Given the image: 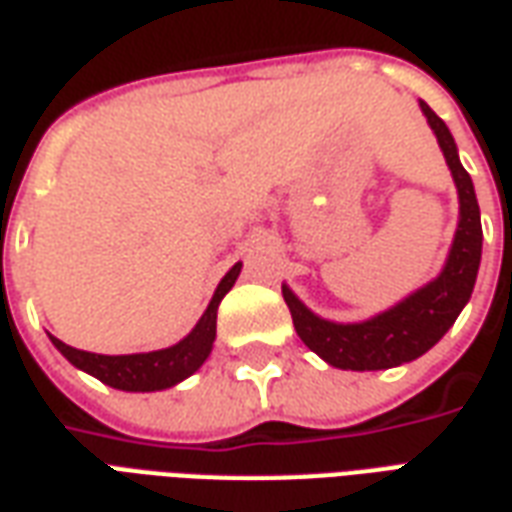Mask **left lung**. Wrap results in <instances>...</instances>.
<instances>
[{
	"label": "left lung",
	"mask_w": 512,
	"mask_h": 512,
	"mask_svg": "<svg viewBox=\"0 0 512 512\" xmlns=\"http://www.w3.org/2000/svg\"><path fill=\"white\" fill-rule=\"evenodd\" d=\"M420 108L445 152L447 166L453 171L455 188H458V201H461V220H458L453 251L442 275L417 294L406 297L401 305L360 324L324 322L283 286V300L292 311L294 330L302 343L322 360L343 371H382V368L409 363L414 357L425 354L453 327L475 289L480 248H483L475 188L458 160L455 141L445 122L436 117L428 103H420Z\"/></svg>",
	"instance_id": "1"
}]
</instances>
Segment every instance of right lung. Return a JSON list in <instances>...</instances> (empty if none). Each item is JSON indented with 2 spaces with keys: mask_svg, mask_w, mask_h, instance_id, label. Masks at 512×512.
I'll use <instances>...</instances> for the list:
<instances>
[{
  "mask_svg": "<svg viewBox=\"0 0 512 512\" xmlns=\"http://www.w3.org/2000/svg\"><path fill=\"white\" fill-rule=\"evenodd\" d=\"M240 267L242 264H234L226 272V278L218 283L215 297L207 305L199 324L193 327V333L174 343V346H169V349L147 354H95L84 352V349H73V346L54 338V335H51V341L76 368L87 371V374H92L108 387L128 390V393H152V390L174 387L182 379H188L193 371H199L201 363L210 357L212 341H215V322H218V305L237 281Z\"/></svg>",
  "mask_w": 512,
  "mask_h": 512,
  "instance_id": "right-lung-1",
  "label": "right lung"
}]
</instances>
